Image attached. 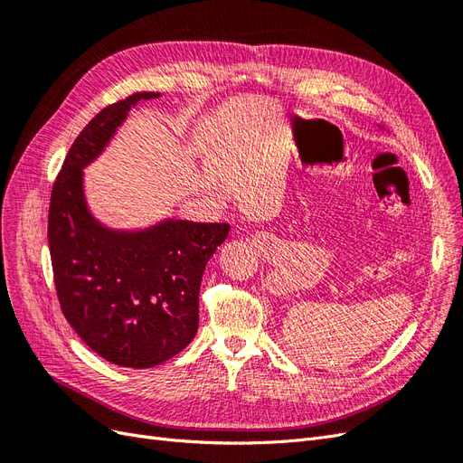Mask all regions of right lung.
Returning a JSON list of instances; mask_svg holds the SVG:
<instances>
[{"mask_svg": "<svg viewBox=\"0 0 463 463\" xmlns=\"http://www.w3.org/2000/svg\"><path fill=\"white\" fill-rule=\"evenodd\" d=\"M106 106L79 133L53 181L48 245L55 291L69 325L114 365L148 369L185 349L199 328L204 266L228 237V223L165 220L145 232L98 223L82 194V167L104 150L138 100Z\"/></svg>", "mask_w": 463, "mask_h": 463, "instance_id": "right-lung-1", "label": "right lung"}]
</instances>
